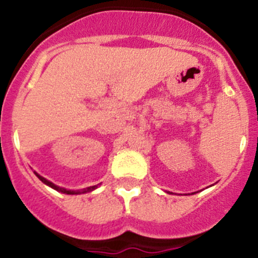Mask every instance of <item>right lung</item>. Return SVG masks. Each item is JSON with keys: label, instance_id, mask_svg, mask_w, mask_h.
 <instances>
[{"label": "right lung", "instance_id": "1", "mask_svg": "<svg viewBox=\"0 0 258 258\" xmlns=\"http://www.w3.org/2000/svg\"><path fill=\"white\" fill-rule=\"evenodd\" d=\"M36 173V172H35ZM36 176H37L38 178L41 179V181L43 182L45 184H47V186L51 187V188L56 189V191L58 192H62V194H66V195H80V194H86V192H91L93 191V189H96L98 187V184H96V186H91V187H87V188H83V189H76V191H72V189H66L63 188V187H59V186H56L54 183H52L51 181H48V179H46L45 177H42V176H40L38 173H36Z\"/></svg>", "mask_w": 258, "mask_h": 258}]
</instances>
